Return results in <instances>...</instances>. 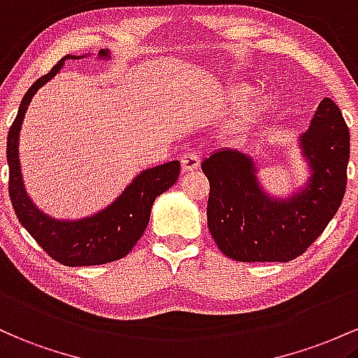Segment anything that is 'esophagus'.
Returning <instances> with one entry per match:
<instances>
[{
  "label": "esophagus",
  "instance_id": "obj_1",
  "mask_svg": "<svg viewBox=\"0 0 358 358\" xmlns=\"http://www.w3.org/2000/svg\"><path fill=\"white\" fill-rule=\"evenodd\" d=\"M201 164V155L199 152H186V154L180 157V166H182L184 172L196 171Z\"/></svg>",
  "mask_w": 358,
  "mask_h": 358
}]
</instances>
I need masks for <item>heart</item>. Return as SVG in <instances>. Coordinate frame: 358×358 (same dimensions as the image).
Listing matches in <instances>:
<instances>
[{
    "label": "heart",
    "mask_w": 358,
    "mask_h": 358,
    "mask_svg": "<svg viewBox=\"0 0 358 358\" xmlns=\"http://www.w3.org/2000/svg\"><path fill=\"white\" fill-rule=\"evenodd\" d=\"M264 108V99L260 98L259 94L250 96L247 101L243 103V106L240 108L238 113V120L240 122H250L255 115H259Z\"/></svg>",
    "instance_id": "heart-1"
}]
</instances>
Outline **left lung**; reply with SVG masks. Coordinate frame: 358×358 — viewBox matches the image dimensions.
I'll return each mask as SVG.
<instances>
[{
	"label": "left lung",
	"mask_w": 358,
	"mask_h": 358,
	"mask_svg": "<svg viewBox=\"0 0 358 358\" xmlns=\"http://www.w3.org/2000/svg\"><path fill=\"white\" fill-rule=\"evenodd\" d=\"M301 147L313 174L306 189L289 201L264 194L254 164L240 152L218 150L203 160L210 180L208 227L224 255L238 262H289L311 247L338 211L350 134L333 99L320 103Z\"/></svg>",
	"instance_id": "left-lung-1"
}]
</instances>
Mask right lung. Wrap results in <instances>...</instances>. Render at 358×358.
<instances>
[{"label": "right lung", "mask_w": 358, "mask_h": 358, "mask_svg": "<svg viewBox=\"0 0 358 358\" xmlns=\"http://www.w3.org/2000/svg\"><path fill=\"white\" fill-rule=\"evenodd\" d=\"M99 55L106 57L108 50H99ZM66 59L79 57L66 55L60 59L59 64H55L50 72L31 84L30 90L23 96L18 115L13 125L10 127L6 140V159L10 166L8 191L18 222L52 259L67 267L99 266V264L120 260L130 254L134 245L145 231L155 198L174 186L178 180L180 164L179 160H172L162 166L145 169L122 192V196L113 201V204L90 218L78 220V222H60L38 211L27 196L22 172H20V127L35 92L57 74Z\"/></svg>", "instance_id": "1"}]
</instances>
